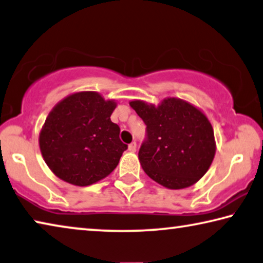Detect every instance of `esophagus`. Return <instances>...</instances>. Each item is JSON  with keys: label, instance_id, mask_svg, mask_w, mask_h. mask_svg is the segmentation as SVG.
<instances>
[{"label": "esophagus", "instance_id": "34e87169", "mask_svg": "<svg viewBox=\"0 0 263 263\" xmlns=\"http://www.w3.org/2000/svg\"><path fill=\"white\" fill-rule=\"evenodd\" d=\"M128 148H129V151H130V152H135L136 151V142H135V141H133V142L128 145Z\"/></svg>", "mask_w": 263, "mask_h": 263}]
</instances>
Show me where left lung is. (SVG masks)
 Here are the masks:
<instances>
[{
  "label": "left lung",
  "mask_w": 263,
  "mask_h": 263,
  "mask_svg": "<svg viewBox=\"0 0 263 263\" xmlns=\"http://www.w3.org/2000/svg\"><path fill=\"white\" fill-rule=\"evenodd\" d=\"M129 104L147 126L139 151L145 174L169 189L197 182L215 155L213 127L203 112L175 98L157 107L142 101Z\"/></svg>",
  "instance_id": "obj_1"
}]
</instances>
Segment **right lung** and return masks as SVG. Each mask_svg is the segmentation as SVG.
<instances>
[{"mask_svg": "<svg viewBox=\"0 0 263 263\" xmlns=\"http://www.w3.org/2000/svg\"><path fill=\"white\" fill-rule=\"evenodd\" d=\"M116 107L94 91L76 92L56 104L40 133V149L56 176L89 185L108 176L128 145L110 115Z\"/></svg>", "mask_w": 263, "mask_h": 263, "instance_id": "add662e5", "label": "right lung"}]
</instances>
